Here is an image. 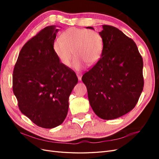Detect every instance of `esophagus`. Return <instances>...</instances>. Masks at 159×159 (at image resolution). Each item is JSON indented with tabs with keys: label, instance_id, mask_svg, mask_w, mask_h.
<instances>
[{
	"label": "esophagus",
	"instance_id": "obj_1",
	"mask_svg": "<svg viewBox=\"0 0 159 159\" xmlns=\"http://www.w3.org/2000/svg\"><path fill=\"white\" fill-rule=\"evenodd\" d=\"M77 76H78V78L79 80V81L81 80V75L80 74H77Z\"/></svg>",
	"mask_w": 159,
	"mask_h": 159
}]
</instances>
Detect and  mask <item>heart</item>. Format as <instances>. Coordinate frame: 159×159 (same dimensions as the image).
<instances>
[{
    "label": "heart",
    "mask_w": 159,
    "mask_h": 159,
    "mask_svg": "<svg viewBox=\"0 0 159 159\" xmlns=\"http://www.w3.org/2000/svg\"><path fill=\"white\" fill-rule=\"evenodd\" d=\"M52 46L57 58L67 68L70 66L74 52L75 56L72 67L80 71L87 64L93 66L99 60L104 48V40L98 31L71 27L62 32L61 38L55 39Z\"/></svg>",
    "instance_id": "b5f03b06"
}]
</instances>
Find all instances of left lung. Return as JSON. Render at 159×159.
Masks as SVG:
<instances>
[{"mask_svg":"<svg viewBox=\"0 0 159 159\" xmlns=\"http://www.w3.org/2000/svg\"><path fill=\"white\" fill-rule=\"evenodd\" d=\"M99 33L104 40L103 54L81 80L94 113L110 120L135 107L144 86L143 61L134 42L118 28L103 25Z\"/></svg>","mask_w":159,"mask_h":159,"instance_id":"left-lung-1","label":"left lung"}]
</instances>
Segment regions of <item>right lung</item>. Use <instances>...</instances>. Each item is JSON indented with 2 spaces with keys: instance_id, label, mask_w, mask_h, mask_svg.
I'll return each mask as SVG.
<instances>
[{
  "instance_id": "add662e5",
  "label": "right lung",
  "mask_w": 159,
  "mask_h": 159,
  "mask_svg": "<svg viewBox=\"0 0 159 159\" xmlns=\"http://www.w3.org/2000/svg\"><path fill=\"white\" fill-rule=\"evenodd\" d=\"M55 25L44 28L24 45L12 75L13 93L18 107L36 125H60L68 111L69 97L78 79L64 66L53 51L58 32Z\"/></svg>"
}]
</instances>
